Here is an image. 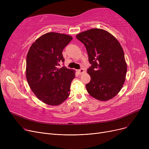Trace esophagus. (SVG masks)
<instances>
[{"mask_svg": "<svg viewBox=\"0 0 149 149\" xmlns=\"http://www.w3.org/2000/svg\"><path fill=\"white\" fill-rule=\"evenodd\" d=\"M78 72H79V73L80 74H83V73L85 72V70H84V69L81 68V69L78 70Z\"/></svg>", "mask_w": 149, "mask_h": 149, "instance_id": "obj_1", "label": "esophagus"}]
</instances>
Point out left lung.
<instances>
[{"label":"left lung","instance_id":"1","mask_svg":"<svg viewBox=\"0 0 149 149\" xmlns=\"http://www.w3.org/2000/svg\"><path fill=\"white\" fill-rule=\"evenodd\" d=\"M83 43L91 65L88 69L91 81L86 84L93 98L107 101L121 89L127 72L124 54L118 41L107 31L91 29L76 36Z\"/></svg>","mask_w":149,"mask_h":149}]
</instances>
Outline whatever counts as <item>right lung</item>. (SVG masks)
<instances>
[{"label": "right lung", "mask_w": 149, "mask_h": 149, "mask_svg": "<svg viewBox=\"0 0 149 149\" xmlns=\"http://www.w3.org/2000/svg\"><path fill=\"white\" fill-rule=\"evenodd\" d=\"M72 39L69 35L48 33L37 38L28 51L27 81L36 96L47 104L59 105L70 94L75 71L57 66L65 61L62 51Z\"/></svg>", "instance_id": "1"}]
</instances>
